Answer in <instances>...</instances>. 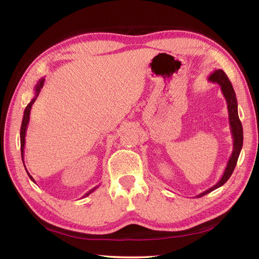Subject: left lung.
Returning a JSON list of instances; mask_svg holds the SVG:
<instances>
[{"instance_id":"left-lung-1","label":"left lung","mask_w":259,"mask_h":259,"mask_svg":"<svg viewBox=\"0 0 259 259\" xmlns=\"http://www.w3.org/2000/svg\"><path fill=\"white\" fill-rule=\"evenodd\" d=\"M208 80L221 85V90L223 92L225 99H226L227 108H228L229 125H230V131H232L234 142H233V152H232V155H230V158L227 162V166H226V168H225V171L222 176L221 180H219L216 185L212 186L211 188H209L206 191L201 192V194L197 195L196 196L197 198L205 196V195L209 194V192H211L212 190L219 188V187H222L230 178V176H232L234 169L236 167V163H237L240 150H241V148H243V140H244L243 125H241V122H240L239 117H238L237 99H236V93L234 91V88H233L232 83H230L228 76L226 75V73H225L223 70L218 69V70H214L213 72L209 75Z\"/></svg>"}]
</instances>
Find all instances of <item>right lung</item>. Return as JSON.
Returning <instances> with one entry per match:
<instances>
[{"label": "right lung", "mask_w": 259, "mask_h": 259, "mask_svg": "<svg viewBox=\"0 0 259 259\" xmlns=\"http://www.w3.org/2000/svg\"><path fill=\"white\" fill-rule=\"evenodd\" d=\"M45 81H46V78H41L40 80L37 81V83H36V85H35V88H34V97H33V99L32 100L30 101V103L27 104L26 106V108H25V110H24V113H23V119H22V124H21V131H20V139H21V156H22V161H23V163H24V146H25V136H26V129H27V124H29V121H30V113H31V109H32V106H33V103L35 102V100H36V98H37V96H38V93H40V91H41V89H42V87H43V84H45ZM25 167V166H24ZM26 170V169H25ZM26 172H27V170H26ZM27 175H29V177H30V179L33 181V183H35L34 181V179H33V177L32 176L27 172ZM99 186H97V187H95V188H92L90 191H88L87 194L83 196V197H87V196H89L91 192H93L95 191L97 188H98Z\"/></svg>", "instance_id": "1"}]
</instances>
